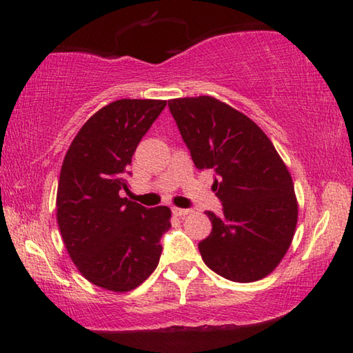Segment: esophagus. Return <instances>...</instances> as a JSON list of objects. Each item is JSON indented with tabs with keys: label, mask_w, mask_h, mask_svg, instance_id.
Wrapping results in <instances>:
<instances>
[{
	"label": "esophagus",
	"mask_w": 353,
	"mask_h": 353,
	"mask_svg": "<svg viewBox=\"0 0 353 353\" xmlns=\"http://www.w3.org/2000/svg\"><path fill=\"white\" fill-rule=\"evenodd\" d=\"M191 210L188 208H179V207H172V214H176V216H185V214H188Z\"/></svg>",
	"instance_id": "obj_1"
}]
</instances>
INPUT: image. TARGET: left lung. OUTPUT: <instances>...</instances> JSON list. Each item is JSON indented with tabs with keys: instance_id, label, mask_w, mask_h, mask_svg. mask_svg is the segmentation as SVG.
Here are the masks:
<instances>
[{
	"instance_id": "obj_1",
	"label": "left lung",
	"mask_w": 353,
	"mask_h": 353,
	"mask_svg": "<svg viewBox=\"0 0 353 353\" xmlns=\"http://www.w3.org/2000/svg\"><path fill=\"white\" fill-rule=\"evenodd\" d=\"M168 107L198 170H213L223 214L205 212L212 234L199 243L205 265L232 282L266 277L290 249L297 199L288 168L266 134L244 113L212 97Z\"/></svg>"
}]
</instances>
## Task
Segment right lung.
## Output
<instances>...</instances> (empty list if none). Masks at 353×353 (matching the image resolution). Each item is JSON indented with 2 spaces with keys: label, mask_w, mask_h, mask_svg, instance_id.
<instances>
[{
  "label": "right lung",
  "mask_w": 353,
  "mask_h": 353,
  "mask_svg": "<svg viewBox=\"0 0 353 353\" xmlns=\"http://www.w3.org/2000/svg\"><path fill=\"white\" fill-rule=\"evenodd\" d=\"M165 105L162 99L113 101L87 119L65 154L59 229L77 270L104 290H134L159 265L171 210L146 208L121 191L129 190L124 176L137 146Z\"/></svg>",
  "instance_id": "obj_1"
}]
</instances>
